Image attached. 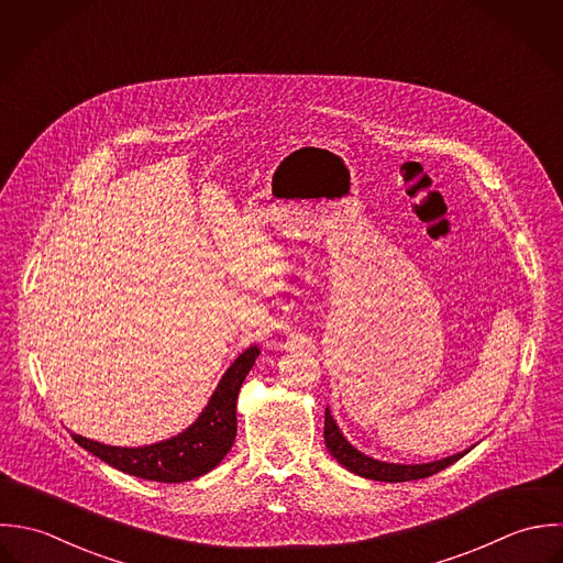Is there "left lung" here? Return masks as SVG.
Segmentation results:
<instances>
[{
    "instance_id": "1",
    "label": "left lung",
    "mask_w": 563,
    "mask_h": 563,
    "mask_svg": "<svg viewBox=\"0 0 563 563\" xmlns=\"http://www.w3.org/2000/svg\"><path fill=\"white\" fill-rule=\"evenodd\" d=\"M325 445L330 450V454L350 472L363 476V478H372V481H382V483H404V481H419V478H428L441 470H445L448 465L456 463L461 456H465L472 448L456 452L452 456L432 461V463H386V461H377L374 456H367L365 452H361L358 448H354L345 434L341 432L339 423L334 421L330 408H325Z\"/></svg>"
}]
</instances>
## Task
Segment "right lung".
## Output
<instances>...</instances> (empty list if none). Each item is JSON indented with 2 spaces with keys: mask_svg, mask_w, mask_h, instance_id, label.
<instances>
[{
  "mask_svg": "<svg viewBox=\"0 0 563 563\" xmlns=\"http://www.w3.org/2000/svg\"><path fill=\"white\" fill-rule=\"evenodd\" d=\"M257 356L260 350L255 345L244 350L220 377L216 390L211 393L196 421L177 437L142 448L107 445L82 434L71 437L80 448L100 461L137 478L157 483H186L198 478L211 472L227 456L235 441L238 393Z\"/></svg>",
  "mask_w": 563,
  "mask_h": 563,
  "instance_id": "right-lung-1",
  "label": "right lung"
}]
</instances>
